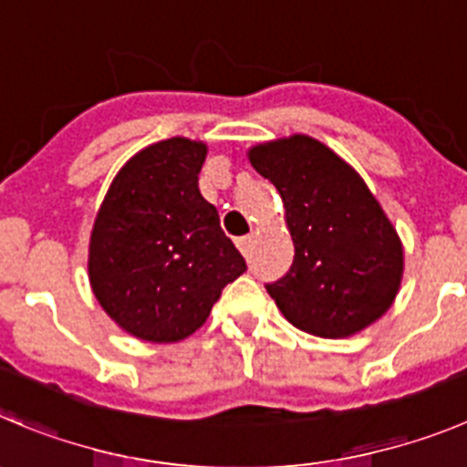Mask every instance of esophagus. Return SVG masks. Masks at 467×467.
<instances>
[{"mask_svg":"<svg viewBox=\"0 0 467 467\" xmlns=\"http://www.w3.org/2000/svg\"><path fill=\"white\" fill-rule=\"evenodd\" d=\"M234 244H237V248L242 251L244 255H248V251H251V234H244V237H237L234 239Z\"/></svg>","mask_w":467,"mask_h":467,"instance_id":"34e87169","label":"esophagus"}]
</instances>
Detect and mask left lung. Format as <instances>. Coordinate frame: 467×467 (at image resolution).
Instances as JSON below:
<instances>
[{"instance_id": "1", "label": "left lung", "mask_w": 467, "mask_h": 467, "mask_svg": "<svg viewBox=\"0 0 467 467\" xmlns=\"http://www.w3.org/2000/svg\"><path fill=\"white\" fill-rule=\"evenodd\" d=\"M248 159L281 193L295 242L293 267L265 285L285 320L322 338L376 322L399 293L403 248L364 180L308 135L258 145Z\"/></svg>"}]
</instances>
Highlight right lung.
Returning <instances> with one entry per match:
<instances>
[{
  "label": "right lung",
  "instance_id": "obj_1",
  "mask_svg": "<svg viewBox=\"0 0 467 467\" xmlns=\"http://www.w3.org/2000/svg\"><path fill=\"white\" fill-rule=\"evenodd\" d=\"M202 142L170 138L135 154L110 184L89 244L103 311L151 343L193 334L228 283L246 272L219 212L200 195Z\"/></svg>",
  "mask_w": 467,
  "mask_h": 467
}]
</instances>
